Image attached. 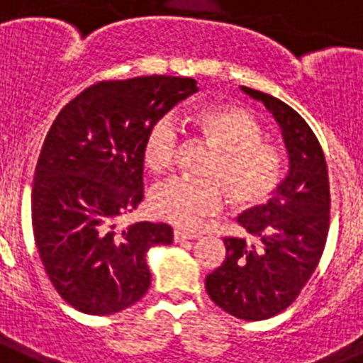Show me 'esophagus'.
I'll use <instances>...</instances> for the list:
<instances>
[{
  "mask_svg": "<svg viewBox=\"0 0 363 363\" xmlns=\"http://www.w3.org/2000/svg\"><path fill=\"white\" fill-rule=\"evenodd\" d=\"M196 238H197L196 234L181 230V228H175V230H173V240H175V242H186V240H196Z\"/></svg>",
  "mask_w": 363,
  "mask_h": 363,
  "instance_id": "34e87169",
  "label": "esophagus"
}]
</instances>
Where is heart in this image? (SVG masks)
<instances>
[{
  "instance_id": "1",
  "label": "heart",
  "mask_w": 363,
  "mask_h": 363,
  "mask_svg": "<svg viewBox=\"0 0 363 363\" xmlns=\"http://www.w3.org/2000/svg\"><path fill=\"white\" fill-rule=\"evenodd\" d=\"M196 125L210 147L218 151L206 169L205 182L172 177L151 190L149 203L158 218L182 228H199L225 206V192L240 208L266 205L279 188L284 158L264 140V129L251 112L240 106H210L196 116ZM182 135L172 116L151 123L142 145V158L153 172L175 166Z\"/></svg>"
}]
</instances>
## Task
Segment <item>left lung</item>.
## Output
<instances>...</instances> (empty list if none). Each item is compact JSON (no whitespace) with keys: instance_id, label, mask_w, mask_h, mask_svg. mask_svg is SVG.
I'll return each instance as SVG.
<instances>
[{"instance_id":"1","label":"left lung","mask_w":363,"mask_h":363,"mask_svg":"<svg viewBox=\"0 0 363 363\" xmlns=\"http://www.w3.org/2000/svg\"><path fill=\"white\" fill-rule=\"evenodd\" d=\"M282 129L290 172L267 205L238 216L247 238L223 240V264L206 277L210 299L245 321L269 319L299 297L318 267L330 225L327 160L318 136L290 105L242 86Z\"/></svg>"}]
</instances>
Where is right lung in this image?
Segmentation results:
<instances>
[{
  "label": "right lung",
  "instance_id": "1",
  "mask_svg": "<svg viewBox=\"0 0 363 363\" xmlns=\"http://www.w3.org/2000/svg\"><path fill=\"white\" fill-rule=\"evenodd\" d=\"M196 92L191 77L101 81L55 118L35 169L33 234L51 284L79 312L116 313L149 290L145 255L173 242L172 227L116 221L144 199L147 129Z\"/></svg>",
  "mask_w": 363,
  "mask_h": 363
}]
</instances>
